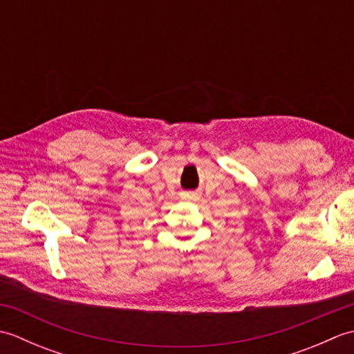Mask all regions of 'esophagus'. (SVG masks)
I'll use <instances>...</instances> for the list:
<instances>
[{"instance_id": "34e87169", "label": "esophagus", "mask_w": 354, "mask_h": 354, "mask_svg": "<svg viewBox=\"0 0 354 354\" xmlns=\"http://www.w3.org/2000/svg\"><path fill=\"white\" fill-rule=\"evenodd\" d=\"M181 196H183L184 201H194V199L198 198V194L194 193V192H183Z\"/></svg>"}]
</instances>
